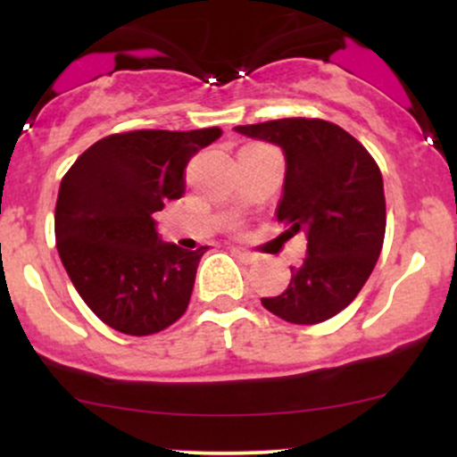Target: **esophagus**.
I'll return each mask as SVG.
<instances>
[{
  "instance_id": "obj_1",
  "label": "esophagus",
  "mask_w": 457,
  "mask_h": 457,
  "mask_svg": "<svg viewBox=\"0 0 457 457\" xmlns=\"http://www.w3.org/2000/svg\"><path fill=\"white\" fill-rule=\"evenodd\" d=\"M234 253L238 255V258L243 260L245 264H255V262H260V255H258V253H251V251H245V249H234Z\"/></svg>"
}]
</instances>
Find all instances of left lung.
I'll list each match as a JSON object with an SVG mask.
<instances>
[{
	"label": "left lung",
	"instance_id": "8db88e82",
	"mask_svg": "<svg viewBox=\"0 0 457 457\" xmlns=\"http://www.w3.org/2000/svg\"><path fill=\"white\" fill-rule=\"evenodd\" d=\"M286 154L277 221L305 232L307 258L279 296L262 298L292 324H318L354 301L378 262L386 228L382 174L371 154L327 120L283 118L236 127Z\"/></svg>",
	"mask_w": 457,
	"mask_h": 457
}]
</instances>
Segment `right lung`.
Wrapping results in <instances>:
<instances>
[{"instance_id": "right-lung-1", "label": "right lung", "mask_w": 457, "mask_h": 457, "mask_svg": "<svg viewBox=\"0 0 457 457\" xmlns=\"http://www.w3.org/2000/svg\"><path fill=\"white\" fill-rule=\"evenodd\" d=\"M221 129L130 130L90 145L62 178L55 243L86 305L124 335H152L187 312L208 246L162 243L154 212L185 193V170Z\"/></svg>"}]
</instances>
